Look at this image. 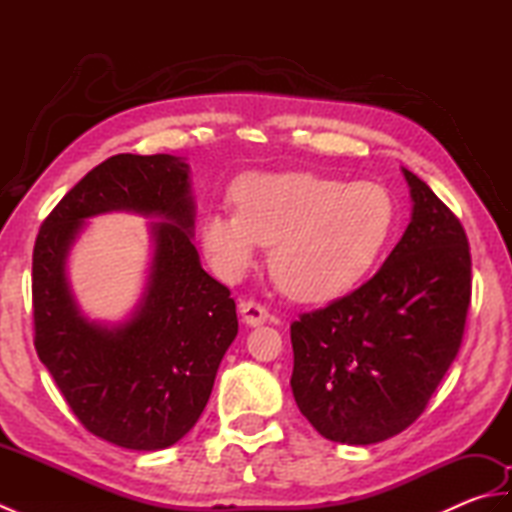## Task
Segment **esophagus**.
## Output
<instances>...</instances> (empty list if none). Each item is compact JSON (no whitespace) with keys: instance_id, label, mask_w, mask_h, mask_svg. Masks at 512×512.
Masks as SVG:
<instances>
[{"instance_id":"1","label":"esophagus","mask_w":512,"mask_h":512,"mask_svg":"<svg viewBox=\"0 0 512 512\" xmlns=\"http://www.w3.org/2000/svg\"><path fill=\"white\" fill-rule=\"evenodd\" d=\"M239 312H242V319L246 325H250V328L268 321V310L257 301H242L239 303Z\"/></svg>"}]
</instances>
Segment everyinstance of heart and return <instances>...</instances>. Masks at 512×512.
I'll return each instance as SVG.
<instances>
[{
    "instance_id": "heart-1",
    "label": "heart",
    "mask_w": 512,
    "mask_h": 512,
    "mask_svg": "<svg viewBox=\"0 0 512 512\" xmlns=\"http://www.w3.org/2000/svg\"><path fill=\"white\" fill-rule=\"evenodd\" d=\"M235 211L202 220V248L215 273L239 279L273 244L270 273L292 299L323 303L365 281L398 228L394 195L378 182L312 171L257 173L237 184Z\"/></svg>"
}]
</instances>
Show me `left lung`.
I'll list each match as a JSON object with an SVG mask.
<instances>
[{
    "instance_id": "1",
    "label": "left lung",
    "mask_w": 512,
    "mask_h": 512,
    "mask_svg": "<svg viewBox=\"0 0 512 512\" xmlns=\"http://www.w3.org/2000/svg\"><path fill=\"white\" fill-rule=\"evenodd\" d=\"M413 213L378 273L290 325L292 394L323 438L374 444L427 407L462 345L471 303L464 226L407 169Z\"/></svg>"
}]
</instances>
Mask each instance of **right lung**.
I'll list each match as a JSON object with an SVG mask.
<instances>
[{"label":"right lung","instance_id":"right-lung-1","mask_svg":"<svg viewBox=\"0 0 512 512\" xmlns=\"http://www.w3.org/2000/svg\"><path fill=\"white\" fill-rule=\"evenodd\" d=\"M156 214L155 262L135 317L116 329L88 322L64 279L85 216ZM189 165L169 154H118L94 167L43 220L32 250L35 350L74 416L94 436L158 451L189 433L237 336L231 290L200 266Z\"/></svg>","mask_w":512,"mask_h":512}]
</instances>
